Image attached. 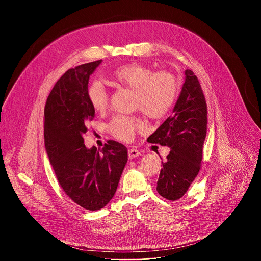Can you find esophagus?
I'll list each match as a JSON object with an SVG mask.
<instances>
[{
    "label": "esophagus",
    "mask_w": 261,
    "mask_h": 261,
    "mask_svg": "<svg viewBox=\"0 0 261 261\" xmlns=\"http://www.w3.org/2000/svg\"><path fill=\"white\" fill-rule=\"evenodd\" d=\"M142 153L140 150L136 149H128V159L129 160H133V159H136L138 156H141Z\"/></svg>",
    "instance_id": "34e87169"
}]
</instances>
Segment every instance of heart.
Wrapping results in <instances>:
<instances>
[{"label": "heart", "mask_w": 261, "mask_h": 261, "mask_svg": "<svg viewBox=\"0 0 261 261\" xmlns=\"http://www.w3.org/2000/svg\"><path fill=\"white\" fill-rule=\"evenodd\" d=\"M116 85L125 86L136 91V107L151 118H160L170 111L175 102L178 85L176 78L168 72H153L149 66L132 62L117 67L111 75ZM87 99L95 112L106 111L110 101V93L98 81L92 82L87 88ZM143 126L139 118L117 115L109 128L112 136L121 141H130L135 132Z\"/></svg>", "instance_id": "obj_1"}]
</instances>
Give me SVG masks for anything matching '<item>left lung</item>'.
<instances>
[{
  "instance_id": "obj_1",
  "label": "left lung",
  "mask_w": 261,
  "mask_h": 261,
  "mask_svg": "<svg viewBox=\"0 0 261 261\" xmlns=\"http://www.w3.org/2000/svg\"><path fill=\"white\" fill-rule=\"evenodd\" d=\"M207 132V105L200 82L190 69L172 114L148 138L170 148L156 182L158 193L171 201L184 196L197 176ZM162 160V158H161Z\"/></svg>"
}]
</instances>
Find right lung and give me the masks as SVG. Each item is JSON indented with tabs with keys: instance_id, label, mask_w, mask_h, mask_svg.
I'll use <instances>...</instances> for the list:
<instances>
[{
	"instance_id": "obj_1",
	"label": "right lung",
	"mask_w": 261,
	"mask_h": 261,
	"mask_svg": "<svg viewBox=\"0 0 261 261\" xmlns=\"http://www.w3.org/2000/svg\"><path fill=\"white\" fill-rule=\"evenodd\" d=\"M102 60L67 70L51 90L44 111V143L50 164L66 195L90 211L107 206L127 162V149L109 141L102 149L84 145L95 111L87 99L89 76Z\"/></svg>"
}]
</instances>
